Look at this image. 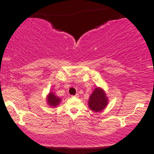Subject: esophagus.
Listing matches in <instances>:
<instances>
[{
    "label": "esophagus",
    "mask_w": 154,
    "mask_h": 154,
    "mask_svg": "<svg viewBox=\"0 0 154 154\" xmlns=\"http://www.w3.org/2000/svg\"><path fill=\"white\" fill-rule=\"evenodd\" d=\"M79 94H75V95H73L72 97H79Z\"/></svg>",
    "instance_id": "1"
}]
</instances>
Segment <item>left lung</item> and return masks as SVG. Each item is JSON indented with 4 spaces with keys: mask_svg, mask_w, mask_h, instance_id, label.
Here are the masks:
<instances>
[{
    "mask_svg": "<svg viewBox=\"0 0 154 154\" xmlns=\"http://www.w3.org/2000/svg\"><path fill=\"white\" fill-rule=\"evenodd\" d=\"M107 102L108 100L105 92L100 88H97L90 97L88 106L91 110L99 112L106 107Z\"/></svg>",
    "mask_w": 154,
    "mask_h": 154,
    "instance_id": "8db88e82",
    "label": "left lung"
}]
</instances>
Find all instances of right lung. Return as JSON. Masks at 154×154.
Returning <instances> with one entry per match:
<instances>
[{"mask_svg": "<svg viewBox=\"0 0 154 154\" xmlns=\"http://www.w3.org/2000/svg\"><path fill=\"white\" fill-rule=\"evenodd\" d=\"M48 104L50 105V106H57V105L60 104L61 100L57 97L54 95V93H52V92H50L49 94V95L48 96Z\"/></svg>", "mask_w": 154, "mask_h": 154, "instance_id": "add662e5", "label": "right lung"}]
</instances>
